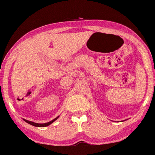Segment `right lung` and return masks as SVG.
<instances>
[{
    "label": "right lung",
    "mask_w": 155,
    "mask_h": 155,
    "mask_svg": "<svg viewBox=\"0 0 155 155\" xmlns=\"http://www.w3.org/2000/svg\"><path fill=\"white\" fill-rule=\"evenodd\" d=\"M58 117H59V116H58V117H56V118H54V120H51V121L48 122V123H45V124H37V123H35V122H32V121H29V120H25V119H23V120H24L25 122H27V124L31 125V126H36V127H46V126H49L50 124H51L52 123L54 122L55 120H56Z\"/></svg>",
    "instance_id": "right-lung-1"
}]
</instances>
